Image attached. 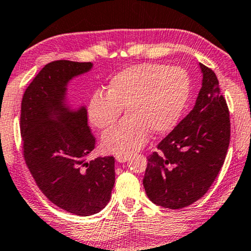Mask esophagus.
<instances>
[{"label":"esophagus","instance_id":"esophagus-1","mask_svg":"<svg viewBox=\"0 0 251 251\" xmlns=\"http://www.w3.org/2000/svg\"><path fill=\"white\" fill-rule=\"evenodd\" d=\"M128 156H126V154H117L116 156V160H117L118 162H126L127 160H128Z\"/></svg>","mask_w":251,"mask_h":251}]
</instances>
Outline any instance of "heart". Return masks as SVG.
<instances>
[{
  "label": "heart",
  "mask_w": 251,
  "mask_h": 251,
  "mask_svg": "<svg viewBox=\"0 0 251 251\" xmlns=\"http://www.w3.org/2000/svg\"><path fill=\"white\" fill-rule=\"evenodd\" d=\"M191 82L179 67L141 63L112 77L107 94L95 93L89 104V118L97 128L114 125L125 108L126 118L102 135L105 153L130 154L150 137L168 133L176 125L188 101Z\"/></svg>",
  "instance_id": "obj_1"
}]
</instances>
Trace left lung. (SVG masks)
Listing matches in <instances>:
<instances>
[{"instance_id":"8db88e82","label":"left lung","mask_w":251,"mask_h":251,"mask_svg":"<svg viewBox=\"0 0 251 251\" xmlns=\"http://www.w3.org/2000/svg\"><path fill=\"white\" fill-rule=\"evenodd\" d=\"M195 107L148 157L143 178L153 203L179 209L203 197L217 177L230 144L228 108L215 73L202 63Z\"/></svg>"}]
</instances>
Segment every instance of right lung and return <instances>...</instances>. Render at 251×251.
I'll return each instance as SVG.
<instances>
[{"label": "right lung", "mask_w": 251, "mask_h": 251, "mask_svg": "<svg viewBox=\"0 0 251 251\" xmlns=\"http://www.w3.org/2000/svg\"><path fill=\"white\" fill-rule=\"evenodd\" d=\"M91 62L45 65L25 91L20 134L26 165L42 193L68 213L90 216L107 206L115 184V158L86 161L95 147L86 108L67 105V85Z\"/></svg>", "instance_id": "1"}]
</instances>
